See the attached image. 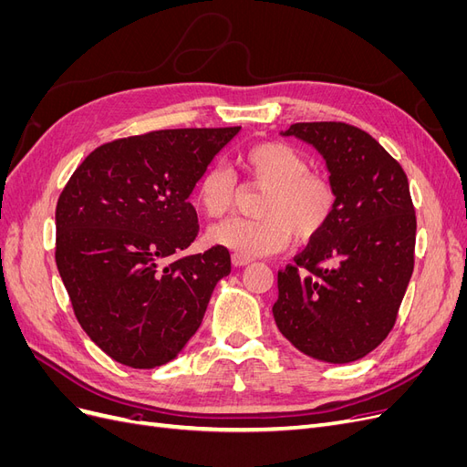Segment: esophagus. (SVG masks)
Wrapping results in <instances>:
<instances>
[{
	"label": "esophagus",
	"mask_w": 467,
	"mask_h": 467,
	"mask_svg": "<svg viewBox=\"0 0 467 467\" xmlns=\"http://www.w3.org/2000/svg\"><path fill=\"white\" fill-rule=\"evenodd\" d=\"M232 261H234L235 266H245V265H249L253 259H251V257H245V255H239V253H234Z\"/></svg>",
	"instance_id": "esophagus-1"
}]
</instances>
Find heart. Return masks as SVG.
Segmentation results:
<instances>
[{"mask_svg": "<svg viewBox=\"0 0 467 467\" xmlns=\"http://www.w3.org/2000/svg\"><path fill=\"white\" fill-rule=\"evenodd\" d=\"M253 187L266 189L257 212L261 218H232L210 230L212 244L245 257L282 251L290 234L296 242L321 235L337 212V192L329 181L312 173L306 155L290 144L263 142L239 158ZM239 199L235 177L223 167H210L196 187V201L210 218H222Z\"/></svg>", "mask_w": 467, "mask_h": 467, "instance_id": "1", "label": "heart"}]
</instances>
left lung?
<instances>
[{
	"instance_id": "left-lung-1",
	"label": "left lung",
	"mask_w": 467,
	"mask_h": 467,
	"mask_svg": "<svg viewBox=\"0 0 467 467\" xmlns=\"http://www.w3.org/2000/svg\"><path fill=\"white\" fill-rule=\"evenodd\" d=\"M282 136L312 144L329 169L337 212L278 273L273 316L304 355L355 362L393 329L415 266V206L403 167L347 122H296Z\"/></svg>"
}]
</instances>
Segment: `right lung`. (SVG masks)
Masks as SVG:
<instances>
[{"label": "right lung", "mask_w": 467, "mask_h": 467, "mask_svg": "<svg viewBox=\"0 0 467 467\" xmlns=\"http://www.w3.org/2000/svg\"><path fill=\"white\" fill-rule=\"evenodd\" d=\"M239 130L119 138L69 177L56 206V265L83 331L112 360L130 368L173 360L230 275L222 245L175 255L199 235L194 185Z\"/></svg>", "instance_id": "obj_1"}]
</instances>
